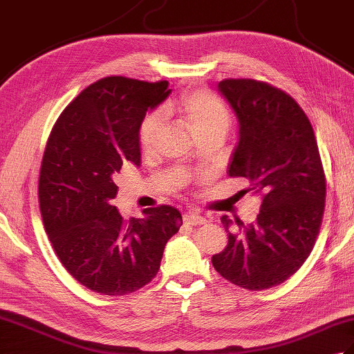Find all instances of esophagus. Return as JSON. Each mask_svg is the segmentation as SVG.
Here are the masks:
<instances>
[{
	"label": "esophagus",
	"instance_id": "34e87169",
	"mask_svg": "<svg viewBox=\"0 0 354 354\" xmlns=\"http://www.w3.org/2000/svg\"><path fill=\"white\" fill-rule=\"evenodd\" d=\"M183 217H184V222H185V223L194 225V227H198V225L205 223V217H204V216H201V214H198V213H193V212L185 213Z\"/></svg>",
	"mask_w": 354,
	"mask_h": 354
}]
</instances>
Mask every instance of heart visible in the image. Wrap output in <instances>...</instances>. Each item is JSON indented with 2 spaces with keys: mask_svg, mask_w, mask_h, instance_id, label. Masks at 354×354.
Instances as JSON below:
<instances>
[{
  "mask_svg": "<svg viewBox=\"0 0 354 354\" xmlns=\"http://www.w3.org/2000/svg\"><path fill=\"white\" fill-rule=\"evenodd\" d=\"M164 112L167 115H178L183 120L187 129L194 138L212 133H227L230 127V112L225 103L207 89H194L187 93L178 102L165 104ZM162 118L158 114H152L145 118L140 126V142L142 149H152L158 135L161 132Z\"/></svg>",
  "mask_w": 354,
  "mask_h": 354,
  "instance_id": "b5f03b06",
  "label": "heart"
}]
</instances>
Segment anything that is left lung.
I'll list each match as a JSON object with an SVG mask.
<instances>
[{
    "label": "left lung",
    "mask_w": 354,
    "mask_h": 354,
    "mask_svg": "<svg viewBox=\"0 0 354 354\" xmlns=\"http://www.w3.org/2000/svg\"><path fill=\"white\" fill-rule=\"evenodd\" d=\"M217 89L239 122L227 173L246 178L261 205L239 234L222 216L228 245L212 261L239 288L269 289L303 266L317 240L326 204L318 145L304 111L281 89L252 79L222 80Z\"/></svg>",
    "instance_id": "8db88e82"
}]
</instances>
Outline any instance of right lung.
<instances>
[{"instance_id":"1","label":"right lung","mask_w":354,"mask_h":354,"mask_svg":"<svg viewBox=\"0 0 354 354\" xmlns=\"http://www.w3.org/2000/svg\"><path fill=\"white\" fill-rule=\"evenodd\" d=\"M169 82L122 76L84 89L57 118L45 147L39 207L45 231L65 269L102 295H126L158 274L165 243L183 225L175 207L145 208L124 221L112 205L115 175L140 167V126L167 100Z\"/></svg>"}]
</instances>
